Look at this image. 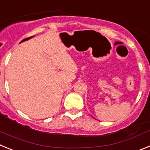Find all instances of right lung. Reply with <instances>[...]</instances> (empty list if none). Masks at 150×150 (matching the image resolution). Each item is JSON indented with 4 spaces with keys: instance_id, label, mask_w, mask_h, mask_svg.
<instances>
[{
    "instance_id": "add662e5",
    "label": "right lung",
    "mask_w": 150,
    "mask_h": 150,
    "mask_svg": "<svg viewBox=\"0 0 150 150\" xmlns=\"http://www.w3.org/2000/svg\"><path fill=\"white\" fill-rule=\"evenodd\" d=\"M33 38V36H32V37H30V38H25V39H24L23 40H22V41H21V43H22V42H23V41L28 40H29V39H30V38Z\"/></svg>"
}]
</instances>
